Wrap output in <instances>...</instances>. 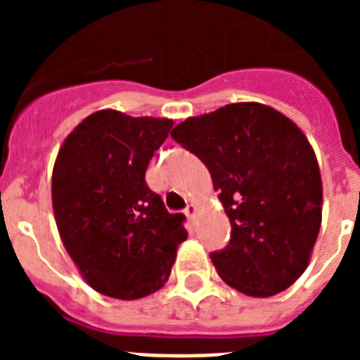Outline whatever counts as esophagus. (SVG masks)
Listing matches in <instances>:
<instances>
[{
	"label": "esophagus",
	"instance_id": "obj_1",
	"mask_svg": "<svg viewBox=\"0 0 360 360\" xmlns=\"http://www.w3.org/2000/svg\"><path fill=\"white\" fill-rule=\"evenodd\" d=\"M186 216L189 218V221H195V216H196V205H193V203H189L186 207Z\"/></svg>",
	"mask_w": 360,
	"mask_h": 360
}]
</instances>
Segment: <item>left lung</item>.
I'll return each instance as SVG.
<instances>
[{"instance_id": "1", "label": "left lung", "mask_w": 360, "mask_h": 360, "mask_svg": "<svg viewBox=\"0 0 360 360\" xmlns=\"http://www.w3.org/2000/svg\"><path fill=\"white\" fill-rule=\"evenodd\" d=\"M205 164L231 221L211 259L229 287L250 297L287 290L307 270L321 229L316 153L288 117L259 103L227 104L171 131Z\"/></svg>"}]
</instances>
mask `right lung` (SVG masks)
<instances>
[{"label": "right lung", "mask_w": 360, "mask_h": 360, "mask_svg": "<svg viewBox=\"0 0 360 360\" xmlns=\"http://www.w3.org/2000/svg\"><path fill=\"white\" fill-rule=\"evenodd\" d=\"M173 128L171 119L101 110L63 142L52 205L65 249L94 290L141 299L169 279L184 214H169L146 184V169Z\"/></svg>", "instance_id": "add662e5"}]
</instances>
